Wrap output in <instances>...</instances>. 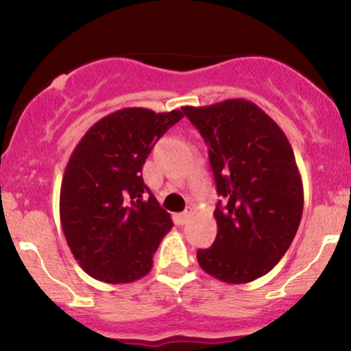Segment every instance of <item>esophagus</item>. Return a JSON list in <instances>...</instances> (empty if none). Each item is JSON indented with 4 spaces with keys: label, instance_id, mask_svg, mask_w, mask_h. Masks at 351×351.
Segmentation results:
<instances>
[{
    "label": "esophagus",
    "instance_id": "obj_1",
    "mask_svg": "<svg viewBox=\"0 0 351 351\" xmlns=\"http://www.w3.org/2000/svg\"><path fill=\"white\" fill-rule=\"evenodd\" d=\"M189 217H191V211H184V213H181V215H180L181 223H186Z\"/></svg>",
    "mask_w": 351,
    "mask_h": 351
}]
</instances>
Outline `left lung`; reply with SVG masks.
Masks as SVG:
<instances>
[{
  "mask_svg": "<svg viewBox=\"0 0 351 351\" xmlns=\"http://www.w3.org/2000/svg\"><path fill=\"white\" fill-rule=\"evenodd\" d=\"M209 147L217 195V234L196 257L204 272L228 284L263 277L291 247L304 186L293 150L280 127L245 99L183 107Z\"/></svg>",
  "mask_w": 351,
  "mask_h": 351,
  "instance_id": "left-lung-1",
  "label": "left lung"
}]
</instances>
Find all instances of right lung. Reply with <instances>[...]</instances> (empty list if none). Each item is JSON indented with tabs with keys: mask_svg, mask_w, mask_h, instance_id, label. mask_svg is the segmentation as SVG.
<instances>
[{
	"mask_svg": "<svg viewBox=\"0 0 351 351\" xmlns=\"http://www.w3.org/2000/svg\"><path fill=\"white\" fill-rule=\"evenodd\" d=\"M181 119V110L120 108L92 125L72 152L60 184V224L75 261L94 279L127 284L152 271L173 221L145 184L142 168Z\"/></svg>",
	"mask_w": 351,
	"mask_h": 351,
	"instance_id": "1",
	"label": "right lung"
}]
</instances>
